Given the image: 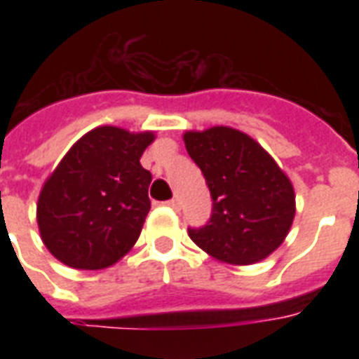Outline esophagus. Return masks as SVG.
Segmentation results:
<instances>
[{"label": "esophagus", "mask_w": 359, "mask_h": 359, "mask_svg": "<svg viewBox=\"0 0 359 359\" xmlns=\"http://www.w3.org/2000/svg\"><path fill=\"white\" fill-rule=\"evenodd\" d=\"M165 205H168V207H171V208H175V210H177V208H179V197H173V199H169V201L165 203Z\"/></svg>", "instance_id": "1"}]
</instances>
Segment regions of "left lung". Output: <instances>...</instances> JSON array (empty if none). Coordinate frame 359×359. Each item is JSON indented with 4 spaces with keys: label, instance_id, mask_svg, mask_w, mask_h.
<instances>
[{
    "label": "left lung",
    "instance_id": "8db88e82",
    "mask_svg": "<svg viewBox=\"0 0 359 359\" xmlns=\"http://www.w3.org/2000/svg\"><path fill=\"white\" fill-rule=\"evenodd\" d=\"M184 143L212 197L210 218L203 227H190V238L231 264L266 259L294 219V190L287 175L255 140L229 126L186 132Z\"/></svg>",
    "mask_w": 359,
    "mask_h": 359
}]
</instances>
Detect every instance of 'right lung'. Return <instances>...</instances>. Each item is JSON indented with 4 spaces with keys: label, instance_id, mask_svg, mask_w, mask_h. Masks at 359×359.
<instances>
[{
    "label": "right lung",
    "instance_id": "right-lung-1",
    "mask_svg": "<svg viewBox=\"0 0 359 359\" xmlns=\"http://www.w3.org/2000/svg\"><path fill=\"white\" fill-rule=\"evenodd\" d=\"M152 132L100 126L76 141L42 188L36 222L55 259L80 270L108 268L140 238L152 175L140 158Z\"/></svg>",
    "mask_w": 359,
    "mask_h": 359
}]
</instances>
